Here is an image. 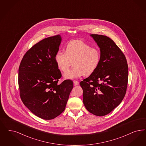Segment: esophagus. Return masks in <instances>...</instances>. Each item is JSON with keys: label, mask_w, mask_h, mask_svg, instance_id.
Returning a JSON list of instances; mask_svg holds the SVG:
<instances>
[{"label": "esophagus", "mask_w": 146, "mask_h": 146, "mask_svg": "<svg viewBox=\"0 0 146 146\" xmlns=\"http://www.w3.org/2000/svg\"><path fill=\"white\" fill-rule=\"evenodd\" d=\"M73 83H74V85H78L79 84V82H78V81H76V80H74V81H73Z\"/></svg>", "instance_id": "1"}]
</instances>
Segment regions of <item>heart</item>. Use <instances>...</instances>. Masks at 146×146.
<instances>
[{
	"label": "heart",
	"instance_id": "b5f03b06",
	"mask_svg": "<svg viewBox=\"0 0 146 146\" xmlns=\"http://www.w3.org/2000/svg\"><path fill=\"white\" fill-rule=\"evenodd\" d=\"M101 54L98 48H92L80 40H74L67 43L65 52L58 51L55 60L58 69L63 72L68 70L73 62V68L64 74L68 79L92 74L98 67Z\"/></svg>",
	"mask_w": 146,
	"mask_h": 146
}]
</instances>
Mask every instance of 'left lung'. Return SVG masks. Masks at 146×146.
Wrapping results in <instances>:
<instances>
[{
  "mask_svg": "<svg viewBox=\"0 0 146 146\" xmlns=\"http://www.w3.org/2000/svg\"><path fill=\"white\" fill-rule=\"evenodd\" d=\"M100 48L101 60L98 67L80 82L83 90V103L88 111L103 116L119 105L126 94L128 66L125 55L110 38L92 34Z\"/></svg>",
  "mask_w": 146,
  "mask_h": 146,
  "instance_id": "8db88e82",
  "label": "left lung"
}]
</instances>
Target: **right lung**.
<instances>
[{
	"instance_id": "add662e5",
	"label": "right lung",
	"mask_w": 146,
	"mask_h": 146,
	"mask_svg": "<svg viewBox=\"0 0 146 146\" xmlns=\"http://www.w3.org/2000/svg\"><path fill=\"white\" fill-rule=\"evenodd\" d=\"M61 42L60 35L38 42L24 55L18 70L20 97L34 115L46 120L64 111L73 83L66 80L58 85L61 73L55 56Z\"/></svg>"
}]
</instances>
